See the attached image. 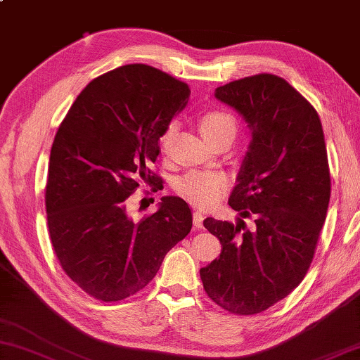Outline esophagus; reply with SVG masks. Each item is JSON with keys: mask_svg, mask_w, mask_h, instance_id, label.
I'll list each match as a JSON object with an SVG mask.
<instances>
[{"mask_svg": "<svg viewBox=\"0 0 360 360\" xmlns=\"http://www.w3.org/2000/svg\"><path fill=\"white\" fill-rule=\"evenodd\" d=\"M202 220H205V214L197 211L193 212V225L197 228H202Z\"/></svg>", "mask_w": 360, "mask_h": 360, "instance_id": "1", "label": "esophagus"}]
</instances>
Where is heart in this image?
<instances>
[{
    "mask_svg": "<svg viewBox=\"0 0 360 360\" xmlns=\"http://www.w3.org/2000/svg\"><path fill=\"white\" fill-rule=\"evenodd\" d=\"M200 130L202 136H205L209 145H215V143L228 139L234 140L238 130V124L234 116L224 110H209L200 116ZM178 132V126L176 122L168 124L167 129L163 130L160 135V149L162 153H167L172 141L174 140V135ZM226 187V179L224 176L217 173H201V172H192L174 182V188L181 197H184L187 201L198 205L201 207L212 206L215 201L220 198Z\"/></svg>",
    "mask_w": 360,
    "mask_h": 360,
    "instance_id": "heart-1",
    "label": "heart"
}]
</instances>
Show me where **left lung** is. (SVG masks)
Returning <instances> with one entry per match:
<instances>
[{
    "label": "left lung",
    "instance_id": "8db88e82",
    "mask_svg": "<svg viewBox=\"0 0 360 360\" xmlns=\"http://www.w3.org/2000/svg\"><path fill=\"white\" fill-rule=\"evenodd\" d=\"M215 97L244 117L252 140L228 200L240 219L202 221L221 252L200 277L221 309L255 315L288 296L309 271L330 200L328 151L316 110L283 78L245 77Z\"/></svg>",
    "mask_w": 360,
    "mask_h": 360
}]
</instances>
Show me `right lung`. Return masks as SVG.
<instances>
[{
    "mask_svg": "<svg viewBox=\"0 0 360 360\" xmlns=\"http://www.w3.org/2000/svg\"><path fill=\"white\" fill-rule=\"evenodd\" d=\"M188 96L165 72L127 64L94 78L58 129L45 187L50 239L63 271L89 296L116 302L139 292L192 230L179 197H162L140 221L127 212L143 182L163 187L151 165Z\"/></svg>",
    "mask_w": 360,
    "mask_h": 360,
    "instance_id": "obj_1",
    "label": "right lung"
}]
</instances>
